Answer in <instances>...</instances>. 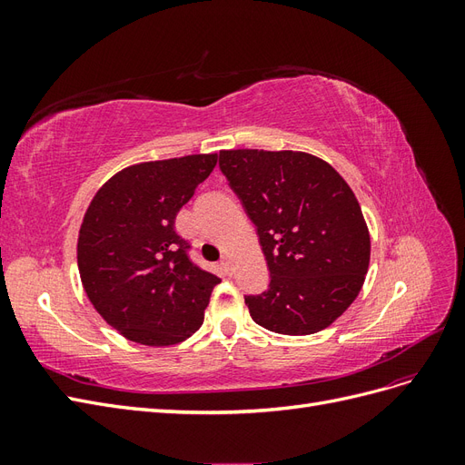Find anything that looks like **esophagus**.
Returning <instances> with one entry per match:
<instances>
[{
    "instance_id": "1",
    "label": "esophagus",
    "mask_w": 465,
    "mask_h": 465,
    "mask_svg": "<svg viewBox=\"0 0 465 465\" xmlns=\"http://www.w3.org/2000/svg\"><path fill=\"white\" fill-rule=\"evenodd\" d=\"M221 267L224 270V273L231 275V258L229 256H223L221 258Z\"/></svg>"
}]
</instances>
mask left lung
Returning a JSON list of instances; mask_svg holds the SVG:
<instances>
[{
	"instance_id": "left-lung-1",
	"label": "left lung",
	"mask_w": 465,
	"mask_h": 465,
	"mask_svg": "<svg viewBox=\"0 0 465 465\" xmlns=\"http://www.w3.org/2000/svg\"><path fill=\"white\" fill-rule=\"evenodd\" d=\"M219 168L254 223L270 285L244 302L258 326L311 335L340 318L369 272L361 205L335 168L301 151L219 153Z\"/></svg>"
}]
</instances>
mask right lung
I'll return each mask as SVG.
<instances>
[{"label": "right lung", "mask_w": 465, "mask_h": 465, "mask_svg": "<svg viewBox=\"0 0 465 465\" xmlns=\"http://www.w3.org/2000/svg\"><path fill=\"white\" fill-rule=\"evenodd\" d=\"M217 154L134 164L96 192L77 242L83 287L96 312L128 340L174 345L198 331L221 279L190 258L174 219Z\"/></svg>", "instance_id": "obj_1"}]
</instances>
